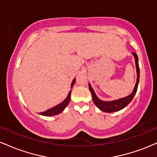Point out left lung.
Segmentation results:
<instances>
[{
  "label": "left lung",
  "instance_id": "8db88e82",
  "mask_svg": "<svg viewBox=\"0 0 157 157\" xmlns=\"http://www.w3.org/2000/svg\"><path fill=\"white\" fill-rule=\"evenodd\" d=\"M135 58V63H136V74H137V78H136V82L135 84L134 89L133 92L131 94L128 96L123 97V98L119 99V100H113V101H102V100H100L97 95L95 94L94 91L91 87V84L89 83V90L91 93V96H92L93 102H94L95 105H97V108H99L101 111H104V112L107 113H112L115 112V111H120V110L124 109L126 107L129 103L131 102V100L134 98L135 94H136V91H137V87L139 84V80H140V67H139V62H138V57L136 53H132Z\"/></svg>",
  "mask_w": 157,
  "mask_h": 157
}]
</instances>
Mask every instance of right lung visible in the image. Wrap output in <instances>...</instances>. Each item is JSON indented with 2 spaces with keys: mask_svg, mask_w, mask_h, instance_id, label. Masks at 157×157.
Wrapping results in <instances>:
<instances>
[{
  "mask_svg": "<svg viewBox=\"0 0 157 157\" xmlns=\"http://www.w3.org/2000/svg\"><path fill=\"white\" fill-rule=\"evenodd\" d=\"M75 80H76V79H74L72 82H71V88L73 87L74 84H75ZM71 91H70L69 93H68V95L67 96V97H66V100H65L63 102H62L61 103L59 104V105L55 106V107L52 108V109L47 110V111L40 113V114L43 115V116H46V117L55 116V115L59 114V113L62 112V111H63L65 109H66V106L68 105V103H69L70 98H71Z\"/></svg>",
  "mask_w": 157,
  "mask_h": 157,
  "instance_id": "add662e5",
  "label": "right lung"
}]
</instances>
